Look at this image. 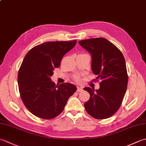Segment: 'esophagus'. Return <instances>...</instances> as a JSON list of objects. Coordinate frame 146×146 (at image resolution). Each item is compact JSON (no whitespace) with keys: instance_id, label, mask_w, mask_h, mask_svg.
Returning <instances> with one entry per match:
<instances>
[{"instance_id":"obj_1","label":"esophagus","mask_w":146,"mask_h":146,"mask_svg":"<svg viewBox=\"0 0 146 146\" xmlns=\"http://www.w3.org/2000/svg\"><path fill=\"white\" fill-rule=\"evenodd\" d=\"M83 91V88L82 87H80V86H77V92H81Z\"/></svg>"}]
</instances>
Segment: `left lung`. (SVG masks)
Wrapping results in <instances>:
<instances>
[{
    "mask_svg": "<svg viewBox=\"0 0 146 146\" xmlns=\"http://www.w3.org/2000/svg\"><path fill=\"white\" fill-rule=\"evenodd\" d=\"M78 43L91 54L92 71L102 80L98 90L83 88L90 96L85 108L95 119H107L119 109L126 92L128 76L124 57L105 38L88 39Z\"/></svg>",
    "mask_w": 146,
    "mask_h": 146,
    "instance_id": "left-lung-1",
    "label": "left lung"
}]
</instances>
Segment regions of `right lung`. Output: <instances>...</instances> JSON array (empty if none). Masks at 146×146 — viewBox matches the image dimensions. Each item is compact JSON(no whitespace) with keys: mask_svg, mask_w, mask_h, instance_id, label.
I'll return each instance as SVG.
<instances>
[{"mask_svg":"<svg viewBox=\"0 0 146 146\" xmlns=\"http://www.w3.org/2000/svg\"><path fill=\"white\" fill-rule=\"evenodd\" d=\"M76 44V40L46 42L32 48L24 57L18 73L19 89L26 107L36 117L51 119L58 116L76 91L71 83L56 85L51 79L63 56Z\"/></svg>","mask_w":146,"mask_h":146,"instance_id":"1","label":"right lung"}]
</instances>
